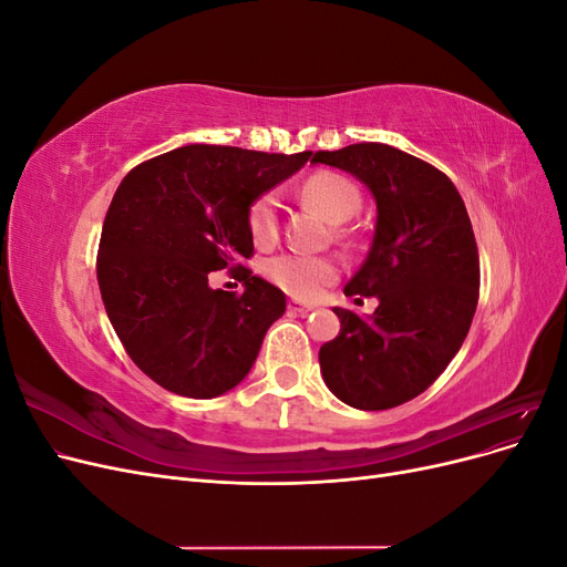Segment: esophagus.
<instances>
[{"mask_svg":"<svg viewBox=\"0 0 567 567\" xmlns=\"http://www.w3.org/2000/svg\"><path fill=\"white\" fill-rule=\"evenodd\" d=\"M312 310H315V305L298 302V300H290L288 302V312H293V315H307V312H312Z\"/></svg>","mask_w":567,"mask_h":567,"instance_id":"1","label":"esophagus"}]
</instances>
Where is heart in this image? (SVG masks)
Masks as SVG:
<instances>
[{"instance_id": "obj_1", "label": "heart", "mask_w": 567, "mask_h": 567, "mask_svg": "<svg viewBox=\"0 0 567 567\" xmlns=\"http://www.w3.org/2000/svg\"><path fill=\"white\" fill-rule=\"evenodd\" d=\"M302 196L329 221H346L362 205L359 188L348 177L329 173V169H321V173L307 177L302 184ZM248 231L257 246H267L279 236L277 196L262 194L250 203ZM265 271L281 290L300 300H315L321 296L326 286H331L338 279V267L329 257L300 252H284L271 257Z\"/></svg>"}]
</instances>
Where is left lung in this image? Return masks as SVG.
<instances>
[{"instance_id": "8db88e82", "label": "left lung", "mask_w": 567, "mask_h": 567, "mask_svg": "<svg viewBox=\"0 0 567 567\" xmlns=\"http://www.w3.org/2000/svg\"><path fill=\"white\" fill-rule=\"evenodd\" d=\"M375 198V231L346 296L379 298L371 317L336 307L340 333L323 342V383L362 411L400 406L431 388L463 346L477 307L480 257L452 179L388 144L317 151Z\"/></svg>"}]
</instances>
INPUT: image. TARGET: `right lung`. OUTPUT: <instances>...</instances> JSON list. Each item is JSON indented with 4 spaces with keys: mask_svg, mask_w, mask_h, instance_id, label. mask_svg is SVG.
Here are the masks:
<instances>
[{
    "mask_svg": "<svg viewBox=\"0 0 567 567\" xmlns=\"http://www.w3.org/2000/svg\"><path fill=\"white\" fill-rule=\"evenodd\" d=\"M310 161V151L188 144L136 165L101 229L96 279L132 362L161 388L210 400L241 383L286 296L241 265L252 255L250 203ZM234 268L241 297L213 291Z\"/></svg>",
    "mask_w": 567,
    "mask_h": 567,
    "instance_id": "1",
    "label": "right lung"
}]
</instances>
